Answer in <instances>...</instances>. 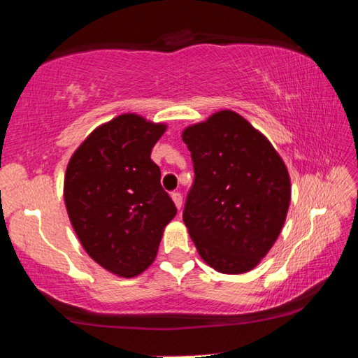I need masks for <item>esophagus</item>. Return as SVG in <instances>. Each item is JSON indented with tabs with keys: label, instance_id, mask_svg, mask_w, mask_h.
<instances>
[{
	"label": "esophagus",
	"instance_id": "1",
	"mask_svg": "<svg viewBox=\"0 0 358 358\" xmlns=\"http://www.w3.org/2000/svg\"><path fill=\"white\" fill-rule=\"evenodd\" d=\"M171 196H172V201H173V203H175V207H177V208L180 210L181 205H183V196H181L180 192H172Z\"/></svg>",
	"mask_w": 358,
	"mask_h": 358
}]
</instances>
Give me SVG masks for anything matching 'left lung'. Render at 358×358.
<instances>
[{
    "label": "left lung",
    "mask_w": 358,
    "mask_h": 358,
    "mask_svg": "<svg viewBox=\"0 0 358 358\" xmlns=\"http://www.w3.org/2000/svg\"><path fill=\"white\" fill-rule=\"evenodd\" d=\"M194 185L183 221L199 254L226 275L252 270L280 237L290 203L287 167L262 132L232 110L187 126Z\"/></svg>",
    "instance_id": "left-lung-1"
}]
</instances>
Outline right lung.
<instances>
[{
    "mask_svg": "<svg viewBox=\"0 0 358 358\" xmlns=\"http://www.w3.org/2000/svg\"><path fill=\"white\" fill-rule=\"evenodd\" d=\"M164 123L136 113L96 128L71 156L64 203L83 250L123 278L141 275L153 260L177 208L161 186L151 150Z\"/></svg>",
    "mask_w": 358,
    "mask_h": 358,
    "instance_id": "1",
    "label": "right lung"
}]
</instances>
